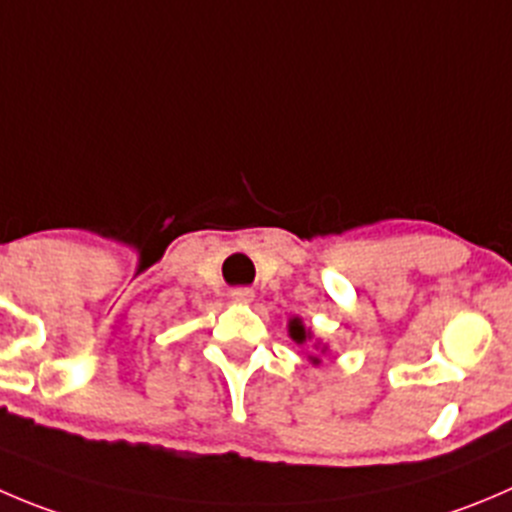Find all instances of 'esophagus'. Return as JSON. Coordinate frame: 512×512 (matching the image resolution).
Wrapping results in <instances>:
<instances>
[{
    "instance_id": "obj_1",
    "label": "esophagus",
    "mask_w": 512,
    "mask_h": 512,
    "mask_svg": "<svg viewBox=\"0 0 512 512\" xmlns=\"http://www.w3.org/2000/svg\"><path fill=\"white\" fill-rule=\"evenodd\" d=\"M252 297H255V292L250 287H235V290H230L232 302H252Z\"/></svg>"
}]
</instances>
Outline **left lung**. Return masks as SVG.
<instances>
[{
  "mask_svg": "<svg viewBox=\"0 0 512 512\" xmlns=\"http://www.w3.org/2000/svg\"><path fill=\"white\" fill-rule=\"evenodd\" d=\"M290 335H292V340L300 342V345H302V342H305L307 337H310V332H307L305 327H302L300 320H292L290 322ZM315 362H317V357H315Z\"/></svg>",
  "mask_w": 512,
  "mask_h": 512,
  "instance_id": "8db88e82",
  "label": "left lung"
}]
</instances>
